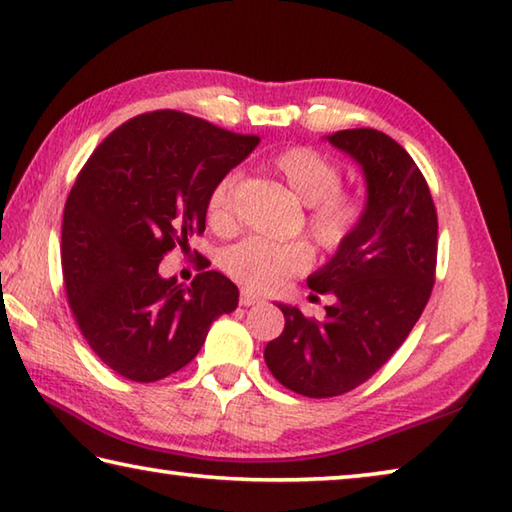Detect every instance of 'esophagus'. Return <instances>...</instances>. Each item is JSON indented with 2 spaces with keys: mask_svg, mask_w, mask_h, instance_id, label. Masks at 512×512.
I'll use <instances>...</instances> for the list:
<instances>
[{
  "mask_svg": "<svg viewBox=\"0 0 512 512\" xmlns=\"http://www.w3.org/2000/svg\"><path fill=\"white\" fill-rule=\"evenodd\" d=\"M254 303H261V297H258V294L249 290L240 292V306H254Z\"/></svg>",
  "mask_w": 512,
  "mask_h": 512,
  "instance_id": "obj_1",
  "label": "esophagus"
}]
</instances>
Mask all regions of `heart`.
<instances>
[{"label":"heart","mask_w":512,"mask_h":512,"mask_svg":"<svg viewBox=\"0 0 512 512\" xmlns=\"http://www.w3.org/2000/svg\"><path fill=\"white\" fill-rule=\"evenodd\" d=\"M274 173L290 191L308 204L306 227L321 247L335 251L360 229L366 202L360 193L342 188L344 173L333 159L308 146H292L272 159ZM238 175L227 173L206 197V220L213 229L227 231L233 224V193ZM312 265L308 242H274L251 236L222 254V267L231 279L251 290H276Z\"/></svg>","instance_id":"heart-1"}]
</instances>
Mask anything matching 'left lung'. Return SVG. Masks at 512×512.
Here are the masks:
<instances>
[{"instance_id":"1","label":"left lung","mask_w":512,"mask_h":512,"mask_svg":"<svg viewBox=\"0 0 512 512\" xmlns=\"http://www.w3.org/2000/svg\"><path fill=\"white\" fill-rule=\"evenodd\" d=\"M326 139L362 166L366 213L351 240L308 276L310 290L335 299L326 319L279 303L285 328L265 346L274 378L306 398L342 396L387 364L423 315L438 251L436 206L409 152L373 128Z\"/></svg>"}]
</instances>
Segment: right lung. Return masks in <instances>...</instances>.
<instances>
[{"mask_svg": "<svg viewBox=\"0 0 512 512\" xmlns=\"http://www.w3.org/2000/svg\"><path fill=\"white\" fill-rule=\"evenodd\" d=\"M258 141L157 110L119 125L78 173L62 215V279L89 348L123 378L157 382L184 369L213 321L236 310L224 274L202 272L184 288L161 279L159 263L204 233L213 184Z\"/></svg>", "mask_w": 512, "mask_h": 512, "instance_id": "right-lung-1", "label": "right lung"}]
</instances>
